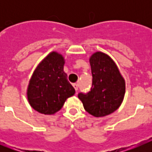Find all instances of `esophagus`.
Instances as JSON below:
<instances>
[{
	"mask_svg": "<svg viewBox=\"0 0 152 152\" xmlns=\"http://www.w3.org/2000/svg\"><path fill=\"white\" fill-rule=\"evenodd\" d=\"M73 87L75 88V91H77V90H78V84H76V83H75V84H73Z\"/></svg>",
	"mask_w": 152,
	"mask_h": 152,
	"instance_id": "esophagus-1",
	"label": "esophagus"
}]
</instances>
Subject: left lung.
<instances>
[{
    "label": "left lung",
    "mask_w": 152,
    "mask_h": 152,
    "mask_svg": "<svg viewBox=\"0 0 152 152\" xmlns=\"http://www.w3.org/2000/svg\"><path fill=\"white\" fill-rule=\"evenodd\" d=\"M89 61L92 87L88 94H78V98L88 113L102 117L120 107L126 92V82L116 63L108 55L96 52Z\"/></svg>",
    "instance_id": "1"
}]
</instances>
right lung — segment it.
Instances as JSON below:
<instances>
[{
  "label": "right lung",
  "mask_w": 152,
  "mask_h": 152,
  "mask_svg": "<svg viewBox=\"0 0 152 152\" xmlns=\"http://www.w3.org/2000/svg\"><path fill=\"white\" fill-rule=\"evenodd\" d=\"M64 58L58 52H50L36 67L29 80L27 99L35 110L45 115L59 111L65 100L75 94L64 72Z\"/></svg>",
  "instance_id": "right-lung-1"
}]
</instances>
